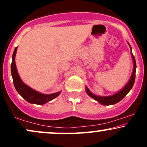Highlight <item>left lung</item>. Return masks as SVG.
<instances>
[{
	"label": "left lung",
	"instance_id": "obj_1",
	"mask_svg": "<svg viewBox=\"0 0 147 147\" xmlns=\"http://www.w3.org/2000/svg\"><path fill=\"white\" fill-rule=\"evenodd\" d=\"M129 46L131 47V45L129 43ZM131 56H132L133 61V69L132 74H131V78H130L129 81L128 82V83L126 84L125 86H124L121 90H119V92H116L115 94L113 95L110 96H99L96 95L95 94L92 93L91 91L88 88L87 86H86V93L90 96V97H92V99H94L95 100L100 103L101 104L104 106H108V105H113V104H116V103L119 102V101H121L124 98L125 96L129 93V92L131 90L132 88L133 84H134L135 79H136V59H135V57L133 56L132 53V48L131 47Z\"/></svg>",
	"mask_w": 147,
	"mask_h": 147
}]
</instances>
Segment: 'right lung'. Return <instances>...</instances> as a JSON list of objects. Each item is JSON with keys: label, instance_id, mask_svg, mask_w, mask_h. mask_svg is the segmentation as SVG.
I'll return each mask as SVG.
<instances>
[{"label": "right lung", "instance_id": "add662e5", "mask_svg": "<svg viewBox=\"0 0 147 147\" xmlns=\"http://www.w3.org/2000/svg\"><path fill=\"white\" fill-rule=\"evenodd\" d=\"M17 48L18 47H16L14 49V53L12 55L11 72L14 87L16 91L18 92V94L28 102L30 103V104H38V105H43L45 103L50 102V101L58 97L61 92V91H59V92L52 94H43L28 86L21 80V77H19V75L18 73L16 63H15V57H16Z\"/></svg>", "mask_w": 147, "mask_h": 147}]
</instances>
